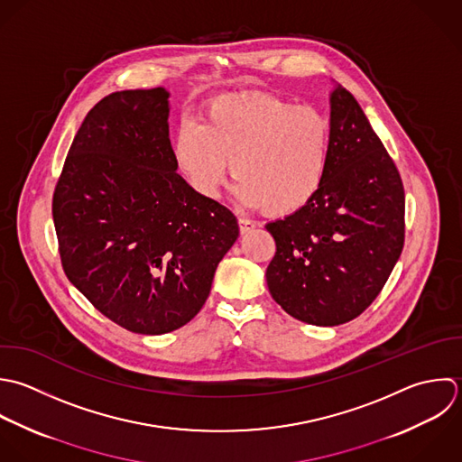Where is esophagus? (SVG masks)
Returning a JSON list of instances; mask_svg holds the SVG:
<instances>
[{
    "mask_svg": "<svg viewBox=\"0 0 462 462\" xmlns=\"http://www.w3.org/2000/svg\"><path fill=\"white\" fill-rule=\"evenodd\" d=\"M259 226V223L252 221V219H245V217H239V230L241 234H248L252 230H255Z\"/></svg>",
    "mask_w": 462,
    "mask_h": 462,
    "instance_id": "esophagus-1",
    "label": "esophagus"
}]
</instances>
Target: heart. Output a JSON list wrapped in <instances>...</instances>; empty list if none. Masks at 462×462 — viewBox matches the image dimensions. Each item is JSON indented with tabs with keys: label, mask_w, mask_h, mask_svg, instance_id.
I'll return each mask as SVG.
<instances>
[{
	"label": "heart",
	"mask_w": 462,
	"mask_h": 462,
	"mask_svg": "<svg viewBox=\"0 0 462 462\" xmlns=\"http://www.w3.org/2000/svg\"><path fill=\"white\" fill-rule=\"evenodd\" d=\"M172 154L198 194L216 198L230 162L243 205L290 216L310 205L324 185L331 127L319 109L277 95H219L201 122L181 124Z\"/></svg>",
	"instance_id": "heart-1"
}]
</instances>
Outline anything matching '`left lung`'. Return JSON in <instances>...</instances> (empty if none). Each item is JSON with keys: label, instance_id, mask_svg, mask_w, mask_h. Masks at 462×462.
I'll return each mask as SVG.
<instances>
[{"label": "left lung", "instance_id": "8db88e82", "mask_svg": "<svg viewBox=\"0 0 462 462\" xmlns=\"http://www.w3.org/2000/svg\"><path fill=\"white\" fill-rule=\"evenodd\" d=\"M331 156L320 192L266 225L277 252L266 282L293 319L340 326L383 290L405 243V190L396 163L356 98L331 93Z\"/></svg>", "mask_w": 462, "mask_h": 462}]
</instances>
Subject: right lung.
<instances>
[{"label":"right lung","mask_w":462,"mask_h":462,"mask_svg":"<svg viewBox=\"0 0 462 462\" xmlns=\"http://www.w3.org/2000/svg\"><path fill=\"white\" fill-rule=\"evenodd\" d=\"M169 91H115L79 127L51 214L62 270L109 320L163 335L203 308L239 236L236 216L178 172Z\"/></svg>","instance_id":"add662e5"}]
</instances>
